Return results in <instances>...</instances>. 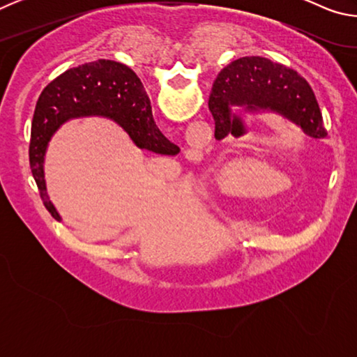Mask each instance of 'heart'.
Segmentation results:
<instances>
[{
  "mask_svg": "<svg viewBox=\"0 0 357 357\" xmlns=\"http://www.w3.org/2000/svg\"><path fill=\"white\" fill-rule=\"evenodd\" d=\"M287 176L261 159H231L214 174L217 189L234 195L264 197L279 192Z\"/></svg>",
  "mask_w": 357,
  "mask_h": 357,
  "instance_id": "obj_1",
  "label": "heart"
}]
</instances>
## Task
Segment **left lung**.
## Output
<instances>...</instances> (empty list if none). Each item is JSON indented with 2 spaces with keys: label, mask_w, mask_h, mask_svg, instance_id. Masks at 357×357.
Masks as SVG:
<instances>
[{
  "label": "left lung",
  "mask_w": 357,
  "mask_h": 357,
  "mask_svg": "<svg viewBox=\"0 0 357 357\" xmlns=\"http://www.w3.org/2000/svg\"><path fill=\"white\" fill-rule=\"evenodd\" d=\"M273 112L291 121L312 138L328 137L315 94L298 72L261 56H244L220 70L209 96L215 138L241 137L247 132L241 112Z\"/></svg>",
  "instance_id": "obj_1"
}]
</instances>
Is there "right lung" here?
I'll use <instances>...</instances> for the list:
<instances>
[{"mask_svg": "<svg viewBox=\"0 0 357 357\" xmlns=\"http://www.w3.org/2000/svg\"><path fill=\"white\" fill-rule=\"evenodd\" d=\"M83 116L114 121L142 149L167 155L179 153L155 126L140 78L128 66L98 59L66 70L42 91L29 142V167L44 206L56 220H61V215L48 198L44 173L48 142L66 121Z\"/></svg>", "mask_w": 357, "mask_h": 357, "instance_id": "obj_1", "label": "right lung"}]
</instances>
